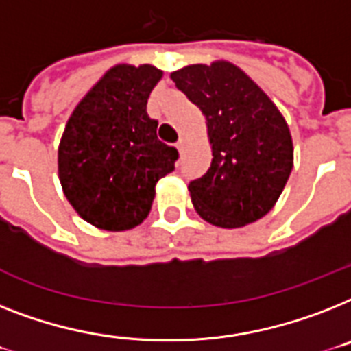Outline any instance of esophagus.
<instances>
[{
    "instance_id": "34e87169",
    "label": "esophagus",
    "mask_w": 351,
    "mask_h": 351,
    "mask_svg": "<svg viewBox=\"0 0 351 351\" xmlns=\"http://www.w3.org/2000/svg\"><path fill=\"white\" fill-rule=\"evenodd\" d=\"M185 146H187V142H185V138H178V142H176V149L180 151V153H184Z\"/></svg>"
}]
</instances>
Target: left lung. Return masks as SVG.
<instances>
[{
    "instance_id": "left-lung-1",
    "label": "left lung",
    "mask_w": 351,
    "mask_h": 351,
    "mask_svg": "<svg viewBox=\"0 0 351 351\" xmlns=\"http://www.w3.org/2000/svg\"><path fill=\"white\" fill-rule=\"evenodd\" d=\"M171 79L204 111L213 144L210 167L189 182L196 213L225 229L263 218L278 202L294 164L283 115L230 62L185 66Z\"/></svg>"
}]
</instances>
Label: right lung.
I'll list each match as a JSON object with an SVG mask.
<instances>
[{
	"label": "right lung",
	"mask_w": 351,
	"mask_h": 351,
	"mask_svg": "<svg viewBox=\"0 0 351 351\" xmlns=\"http://www.w3.org/2000/svg\"><path fill=\"white\" fill-rule=\"evenodd\" d=\"M158 68H111L86 93L59 144V180L82 220L126 230L149 215L156 182L175 169L176 147L156 136L147 99Z\"/></svg>",
	"instance_id": "obj_1"
}]
</instances>
